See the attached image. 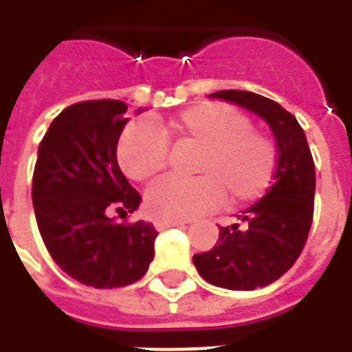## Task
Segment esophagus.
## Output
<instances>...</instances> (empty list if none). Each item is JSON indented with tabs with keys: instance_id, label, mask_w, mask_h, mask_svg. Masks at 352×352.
Instances as JSON below:
<instances>
[{
	"instance_id": "esophagus-1",
	"label": "esophagus",
	"mask_w": 352,
	"mask_h": 352,
	"mask_svg": "<svg viewBox=\"0 0 352 352\" xmlns=\"http://www.w3.org/2000/svg\"><path fill=\"white\" fill-rule=\"evenodd\" d=\"M183 224H184L183 221H162V219L154 221L156 230H168V228H173V226H183Z\"/></svg>"
}]
</instances>
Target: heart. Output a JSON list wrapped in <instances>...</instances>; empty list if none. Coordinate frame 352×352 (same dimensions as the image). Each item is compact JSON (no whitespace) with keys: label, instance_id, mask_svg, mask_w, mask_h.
<instances>
[{"label":"heart","instance_id":"obj_1","mask_svg":"<svg viewBox=\"0 0 352 352\" xmlns=\"http://www.w3.org/2000/svg\"><path fill=\"white\" fill-rule=\"evenodd\" d=\"M164 133L177 143L199 146L198 179H166L148 188L145 206L162 221H188L209 213L224 201L247 206L264 198L277 175V146L252 130L251 120L237 109L206 101L171 118ZM168 141L146 122H133L120 133L116 158L133 181L158 177L168 164Z\"/></svg>","mask_w":352,"mask_h":352}]
</instances>
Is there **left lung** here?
Listing matches in <instances>:
<instances>
[{"label":"left lung","instance_id":"1","mask_svg":"<svg viewBox=\"0 0 352 352\" xmlns=\"http://www.w3.org/2000/svg\"><path fill=\"white\" fill-rule=\"evenodd\" d=\"M209 98L236 103L264 118L277 145L272 188L237 214L247 228L221 226L213 249L192 258L199 275L214 287L254 290L285 275L302 254L313 222L315 164L302 126L277 101L243 90H221Z\"/></svg>","mask_w":352,"mask_h":352}]
</instances>
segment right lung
<instances>
[{"mask_svg": "<svg viewBox=\"0 0 352 352\" xmlns=\"http://www.w3.org/2000/svg\"><path fill=\"white\" fill-rule=\"evenodd\" d=\"M126 111L118 100L69 105L52 120L37 151L32 199L39 234L52 260L87 287L131 285L154 258L158 232L153 224L113 217L126 219L141 204L116 162Z\"/></svg>", "mask_w": 352, "mask_h": 352, "instance_id": "add662e5", "label": "right lung"}]
</instances>
